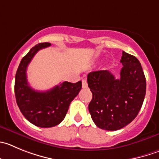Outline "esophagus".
I'll return each mask as SVG.
<instances>
[{
	"label": "esophagus",
	"mask_w": 159,
	"mask_h": 159,
	"mask_svg": "<svg viewBox=\"0 0 159 159\" xmlns=\"http://www.w3.org/2000/svg\"><path fill=\"white\" fill-rule=\"evenodd\" d=\"M82 84H83V87L84 88H87V80H82Z\"/></svg>",
	"instance_id": "1"
}]
</instances>
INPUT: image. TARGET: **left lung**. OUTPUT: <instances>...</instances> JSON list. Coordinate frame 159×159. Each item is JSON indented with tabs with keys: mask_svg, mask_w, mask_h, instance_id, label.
Masks as SVG:
<instances>
[{
	"mask_svg": "<svg viewBox=\"0 0 159 159\" xmlns=\"http://www.w3.org/2000/svg\"><path fill=\"white\" fill-rule=\"evenodd\" d=\"M120 78L108 70L87 75L93 98L89 111L98 127L118 130L130 123L138 115L146 93V79L135 56L122 51Z\"/></svg>",
	"mask_w": 159,
	"mask_h": 159,
	"instance_id": "left-lung-1",
	"label": "left lung"
}]
</instances>
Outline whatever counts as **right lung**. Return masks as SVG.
<instances>
[{
  "mask_svg": "<svg viewBox=\"0 0 159 159\" xmlns=\"http://www.w3.org/2000/svg\"><path fill=\"white\" fill-rule=\"evenodd\" d=\"M50 45V43H40L30 49L19 64L15 81V94L21 112L31 123L42 128L55 126L62 122L69 105L82 88L81 81L75 84L65 81L43 92L30 87L27 66L37 51Z\"/></svg>",
  "mask_w": 159,
  "mask_h": 159,
  "instance_id": "1",
  "label": "right lung"
}]
</instances>
